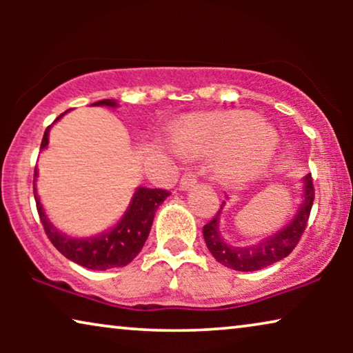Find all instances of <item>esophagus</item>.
I'll list each match as a JSON object with an SVG mask.
<instances>
[{"label":"esophagus","mask_w":353,"mask_h":353,"mask_svg":"<svg viewBox=\"0 0 353 353\" xmlns=\"http://www.w3.org/2000/svg\"><path fill=\"white\" fill-rule=\"evenodd\" d=\"M197 183V173L192 172L191 168L188 172H185V175L181 176L180 180V188L181 190H190V188H192Z\"/></svg>","instance_id":"1"}]
</instances>
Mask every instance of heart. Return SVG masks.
<instances>
[{
	"instance_id": "b5f03b06",
	"label": "heart",
	"mask_w": 353,
	"mask_h": 353,
	"mask_svg": "<svg viewBox=\"0 0 353 353\" xmlns=\"http://www.w3.org/2000/svg\"><path fill=\"white\" fill-rule=\"evenodd\" d=\"M180 143L186 151L233 145L225 168L230 175L243 176L267 165L276 146V134L268 125L259 123L257 114L228 110L192 117L180 134Z\"/></svg>"
}]
</instances>
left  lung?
<instances>
[{
	"instance_id": "8db88e82",
	"label": "left lung",
	"mask_w": 353,
	"mask_h": 353,
	"mask_svg": "<svg viewBox=\"0 0 353 353\" xmlns=\"http://www.w3.org/2000/svg\"><path fill=\"white\" fill-rule=\"evenodd\" d=\"M313 199H315V188H313L312 175H307L303 180V202L296 219L286 228L260 241L259 244L248 245V248H236V245L225 243L219 231V210L214 219L204 226L207 249L210 250L216 262L231 270H236V272H255V270L276 263L288 257L301 241L303 231L307 228Z\"/></svg>"
}]
</instances>
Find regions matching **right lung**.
Instances as JSON below:
<instances>
[{
    "label": "right lung",
    "mask_w": 353,
    "mask_h": 353,
    "mask_svg": "<svg viewBox=\"0 0 353 353\" xmlns=\"http://www.w3.org/2000/svg\"><path fill=\"white\" fill-rule=\"evenodd\" d=\"M93 105H110V108H115L117 103L110 99H103L94 103ZM64 114H61L56 120H59ZM50 128L51 125L45 130V134H43L41 149L48 146ZM35 178L37 170L35 175H33V194H35L37 210L46 236L64 257L90 270H110L125 267V265L132 262L141 252L143 245L146 243L157 207L170 194L167 190H159V188H154V190L138 188L128 210L125 212L123 219L119 221L115 228L108 231L105 234L96 236V238L74 239L70 236L59 233L51 225V221L48 220L45 212H43L40 199L37 196Z\"/></svg>",
    "instance_id": "1"
}]
</instances>
